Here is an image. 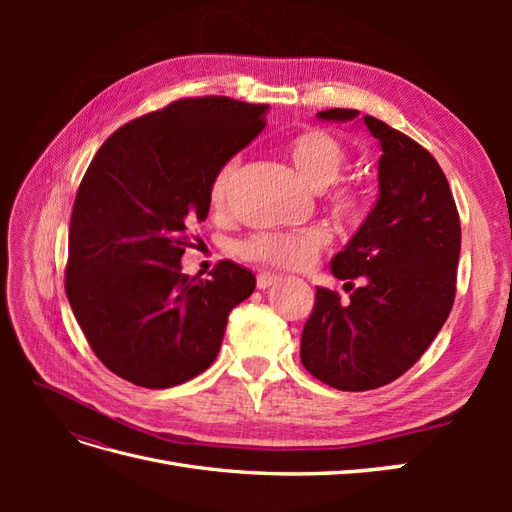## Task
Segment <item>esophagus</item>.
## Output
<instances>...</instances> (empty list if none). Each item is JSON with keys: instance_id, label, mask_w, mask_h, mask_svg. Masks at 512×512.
<instances>
[{"instance_id": "esophagus-1", "label": "esophagus", "mask_w": 512, "mask_h": 512, "mask_svg": "<svg viewBox=\"0 0 512 512\" xmlns=\"http://www.w3.org/2000/svg\"><path fill=\"white\" fill-rule=\"evenodd\" d=\"M282 277L280 275H275V273H258V277H256V286L260 288V290H267V288H271V286H275L277 282H280Z\"/></svg>"}]
</instances>
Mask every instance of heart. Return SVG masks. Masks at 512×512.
I'll use <instances>...</instances> for the list:
<instances>
[{"label":"heart","mask_w":512,"mask_h":512,"mask_svg":"<svg viewBox=\"0 0 512 512\" xmlns=\"http://www.w3.org/2000/svg\"><path fill=\"white\" fill-rule=\"evenodd\" d=\"M286 156L294 170L314 190H324L329 207L337 218L350 224H359L365 218V196L354 181L342 179V170L348 160L346 147L322 128H303L290 136ZM239 168L237 158H228L209 183V205L215 211L226 207L230 185ZM331 243L329 230L309 226L288 232H258L237 245V254L245 260L265 262L280 269H307Z\"/></svg>","instance_id":"obj_1"}]
</instances>
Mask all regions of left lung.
<instances>
[{
	"mask_svg": "<svg viewBox=\"0 0 512 512\" xmlns=\"http://www.w3.org/2000/svg\"><path fill=\"white\" fill-rule=\"evenodd\" d=\"M318 117L350 121L359 111L329 108ZM363 123L382 147L380 196L331 262L350 301L316 288L301 335L305 369L339 391L378 389L421 359L453 309L461 252L457 205L436 158L376 117Z\"/></svg>",
	"mask_w": 512,
	"mask_h": 512,
	"instance_id": "left-lung-1",
	"label": "left lung"
}]
</instances>
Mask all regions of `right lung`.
Returning <instances> with one entry per match:
<instances>
[{
  "instance_id": "1",
  "label": "right lung",
  "mask_w": 512,
  "mask_h": 512,
  "mask_svg": "<svg viewBox=\"0 0 512 512\" xmlns=\"http://www.w3.org/2000/svg\"><path fill=\"white\" fill-rule=\"evenodd\" d=\"M267 104L181 98L106 138L74 198L66 294L106 369L145 389L192 380L220 352L228 314L256 288L230 260L181 273L209 183L265 130Z\"/></svg>"
}]
</instances>
